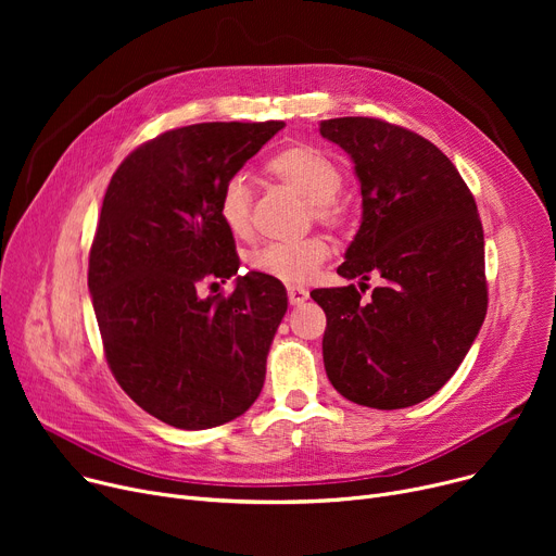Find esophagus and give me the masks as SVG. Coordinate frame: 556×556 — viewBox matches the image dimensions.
Returning <instances> with one entry per match:
<instances>
[{
  "mask_svg": "<svg viewBox=\"0 0 556 556\" xmlns=\"http://www.w3.org/2000/svg\"><path fill=\"white\" fill-rule=\"evenodd\" d=\"M308 300V290L302 286H288V302L293 306H300Z\"/></svg>",
  "mask_w": 556,
  "mask_h": 556,
  "instance_id": "1",
  "label": "esophagus"
}]
</instances>
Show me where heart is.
I'll list each match as a JSON object with an SVG mask.
<instances>
[{"instance_id":"heart-1","label":"heart","mask_w":556,"mask_h":556,"mask_svg":"<svg viewBox=\"0 0 556 556\" xmlns=\"http://www.w3.org/2000/svg\"><path fill=\"white\" fill-rule=\"evenodd\" d=\"M273 178L300 193L311 204V216L329 227L346 218V204L340 200L342 170L313 143H290L266 164ZM218 216L223 225L245 237L252 218V187L243 175H233L220 189ZM329 243L323 237H308L293 243H266L250 252L248 263L256 273L286 283H304L329 258Z\"/></svg>"}]
</instances>
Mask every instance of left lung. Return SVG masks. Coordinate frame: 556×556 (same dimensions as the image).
Here are the masks:
<instances>
[{"mask_svg":"<svg viewBox=\"0 0 556 556\" xmlns=\"http://www.w3.org/2000/svg\"><path fill=\"white\" fill-rule=\"evenodd\" d=\"M319 135L352 157L363 218L338 275L378 274L363 301L354 283L315 288L331 386L349 401L399 410L446 386L486 315L484 233L476 200L453 162L401 126L340 116Z\"/></svg>","mask_w":556,"mask_h":556,"instance_id":"8db88e82","label":"left lung"}]
</instances>
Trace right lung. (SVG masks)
Wrapping results in <instances>:
<instances>
[{"label":"right lung","mask_w":556,"mask_h":556,"mask_svg":"<svg viewBox=\"0 0 556 556\" xmlns=\"http://www.w3.org/2000/svg\"><path fill=\"white\" fill-rule=\"evenodd\" d=\"M283 126L175 128L141 143L108 185L87 273L105 358L141 410L173 428L237 419L266 381L288 308L281 281L248 273L229 298L198 290L239 273L220 189Z\"/></svg>","instance_id":"obj_1"}]
</instances>
